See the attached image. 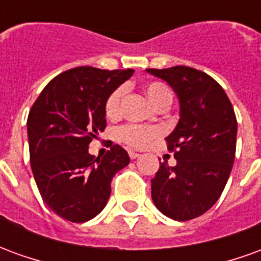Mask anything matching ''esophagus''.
Segmentation results:
<instances>
[{
    "instance_id": "1",
    "label": "esophagus",
    "mask_w": 261,
    "mask_h": 261,
    "mask_svg": "<svg viewBox=\"0 0 261 261\" xmlns=\"http://www.w3.org/2000/svg\"><path fill=\"white\" fill-rule=\"evenodd\" d=\"M128 156H130L131 159H136L140 156V153H137V152H133V151H128Z\"/></svg>"
}]
</instances>
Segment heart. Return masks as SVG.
<instances>
[{"label":"heart","instance_id":"obj_1","mask_svg":"<svg viewBox=\"0 0 261 261\" xmlns=\"http://www.w3.org/2000/svg\"><path fill=\"white\" fill-rule=\"evenodd\" d=\"M144 92L153 106L162 109L168 108L172 103V92L161 81H149L144 85ZM124 97V88H116L105 102V113L109 119H116L121 113V103ZM120 138L131 147L142 148L148 145L153 138L161 136L159 128L142 127V125H125L119 131Z\"/></svg>","mask_w":261,"mask_h":261}]
</instances>
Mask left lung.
I'll list each match as a JSON object with an SVG mask.
<instances>
[{"label":"left lung","mask_w":261,"mask_h":261,"mask_svg":"<svg viewBox=\"0 0 261 261\" xmlns=\"http://www.w3.org/2000/svg\"><path fill=\"white\" fill-rule=\"evenodd\" d=\"M147 72L166 81L180 105V119L166 137L177 164H161L151 196L164 215L189 221L207 213L224 192L235 161V112L222 86L202 71L177 65Z\"/></svg>","instance_id":"obj_1"}]
</instances>
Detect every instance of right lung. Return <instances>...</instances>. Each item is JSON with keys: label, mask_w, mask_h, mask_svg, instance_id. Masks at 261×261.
Listing matches in <instances>:
<instances>
[{"label": "right lung", "mask_w": 261, "mask_h": 261, "mask_svg": "<svg viewBox=\"0 0 261 261\" xmlns=\"http://www.w3.org/2000/svg\"><path fill=\"white\" fill-rule=\"evenodd\" d=\"M134 74L133 69L78 67L48 82L28 116L33 177L43 200L71 222H86L102 211L110 183L130 156L112 145L105 156L88 152L106 127L105 102Z\"/></svg>", "instance_id": "1"}]
</instances>
